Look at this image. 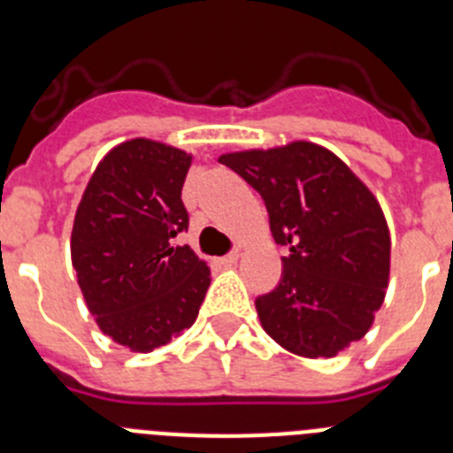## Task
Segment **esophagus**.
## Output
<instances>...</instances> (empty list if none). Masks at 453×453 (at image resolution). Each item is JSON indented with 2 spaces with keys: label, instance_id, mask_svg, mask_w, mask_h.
<instances>
[{
  "label": "esophagus",
  "instance_id": "34e87169",
  "mask_svg": "<svg viewBox=\"0 0 453 453\" xmlns=\"http://www.w3.org/2000/svg\"><path fill=\"white\" fill-rule=\"evenodd\" d=\"M238 258H240V251L235 250V251H231V254L218 258V263H219V265H235V263H238Z\"/></svg>",
  "mask_w": 453,
  "mask_h": 453
}]
</instances>
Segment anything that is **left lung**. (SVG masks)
Returning <instances> with one entry per match:
<instances>
[{"label":"left lung","mask_w":453,"mask_h":453,"mask_svg":"<svg viewBox=\"0 0 453 453\" xmlns=\"http://www.w3.org/2000/svg\"><path fill=\"white\" fill-rule=\"evenodd\" d=\"M261 192L279 286L256 299L263 329L303 358H334L370 331L386 299L390 231L370 188L334 151L306 140L219 156Z\"/></svg>","instance_id":"8db88e82"}]
</instances>
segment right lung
I'll return each instance as SVG.
<instances>
[{"label": "right lung", "mask_w": 453, "mask_h": 453, "mask_svg": "<svg viewBox=\"0 0 453 453\" xmlns=\"http://www.w3.org/2000/svg\"><path fill=\"white\" fill-rule=\"evenodd\" d=\"M192 156L150 138L113 147L92 172L72 226V265L95 322L118 345L154 351L197 319L211 270L174 238Z\"/></svg>", "instance_id": "obj_1"}]
</instances>
